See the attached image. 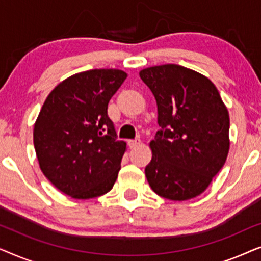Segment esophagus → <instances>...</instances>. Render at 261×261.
<instances>
[{
    "instance_id": "34e87169",
    "label": "esophagus",
    "mask_w": 261,
    "mask_h": 261,
    "mask_svg": "<svg viewBox=\"0 0 261 261\" xmlns=\"http://www.w3.org/2000/svg\"><path fill=\"white\" fill-rule=\"evenodd\" d=\"M140 144H141V140H140V139H133V140H129V141H128V146H129L130 148L137 147V146H139Z\"/></svg>"
}]
</instances>
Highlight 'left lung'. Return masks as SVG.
I'll use <instances>...</instances> for the list:
<instances>
[{
  "label": "left lung",
  "mask_w": 261,
  "mask_h": 261,
  "mask_svg": "<svg viewBox=\"0 0 261 261\" xmlns=\"http://www.w3.org/2000/svg\"><path fill=\"white\" fill-rule=\"evenodd\" d=\"M139 74L154 95L160 127L145 169L149 187L171 201L194 198L226 163L228 110L212 81L194 70L166 64Z\"/></svg>",
  "instance_id": "8db88e82"
}]
</instances>
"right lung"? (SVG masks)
Returning <instances> with one entry per match:
<instances>
[{"label":"right lung","mask_w":261,"mask_h":261,"mask_svg":"<svg viewBox=\"0 0 261 261\" xmlns=\"http://www.w3.org/2000/svg\"><path fill=\"white\" fill-rule=\"evenodd\" d=\"M127 73L89 70L59 83L34 124L33 141L45 177L67 196L98 197L112 190L126 142L117 140L108 103Z\"/></svg>","instance_id":"1"}]
</instances>
